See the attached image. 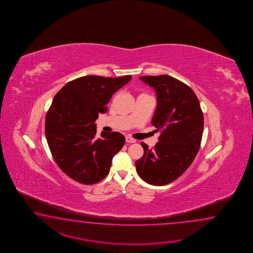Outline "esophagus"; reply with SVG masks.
<instances>
[{"instance_id":"esophagus-1","label":"esophagus","mask_w":253,"mask_h":253,"mask_svg":"<svg viewBox=\"0 0 253 253\" xmlns=\"http://www.w3.org/2000/svg\"><path fill=\"white\" fill-rule=\"evenodd\" d=\"M126 143H135V139L134 138H132L131 136H126Z\"/></svg>"}]
</instances>
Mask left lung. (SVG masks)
Listing matches in <instances>:
<instances>
[{
	"label": "left lung",
	"instance_id": "obj_1",
	"mask_svg": "<svg viewBox=\"0 0 253 253\" xmlns=\"http://www.w3.org/2000/svg\"><path fill=\"white\" fill-rule=\"evenodd\" d=\"M140 80L156 89L157 107L152 119L161 132L154 148L144 142L136 172L152 185H166L181 176L199 151L204 115L193 89L171 76H144Z\"/></svg>",
	"mask_w": 253,
	"mask_h": 253
}]
</instances>
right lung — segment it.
Returning <instances> with one entry per match:
<instances>
[{
    "instance_id": "1",
    "label": "right lung",
    "mask_w": 253,
    "mask_h": 253,
    "mask_svg": "<svg viewBox=\"0 0 253 253\" xmlns=\"http://www.w3.org/2000/svg\"><path fill=\"white\" fill-rule=\"evenodd\" d=\"M131 79L85 76L68 82L55 95L46 115V138L57 165L76 182H100L123 147L126 139L119 132H102L97 138L95 121L107 112L114 93Z\"/></svg>"
}]
</instances>
